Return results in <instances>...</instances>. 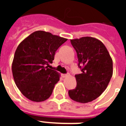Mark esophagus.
<instances>
[{
	"mask_svg": "<svg viewBox=\"0 0 126 126\" xmlns=\"http://www.w3.org/2000/svg\"><path fill=\"white\" fill-rule=\"evenodd\" d=\"M67 76H69V74H62V78H65V77H67Z\"/></svg>",
	"mask_w": 126,
	"mask_h": 126,
	"instance_id": "1",
	"label": "esophagus"
}]
</instances>
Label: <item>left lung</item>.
I'll use <instances>...</instances> for the list:
<instances>
[{
    "mask_svg": "<svg viewBox=\"0 0 126 126\" xmlns=\"http://www.w3.org/2000/svg\"><path fill=\"white\" fill-rule=\"evenodd\" d=\"M77 53L81 74H76L77 85L69 90V96L79 103L97 98L107 87L113 73V62L102 42L94 38L71 40Z\"/></svg>",
    "mask_w": 126,
    "mask_h": 126,
    "instance_id": "1",
    "label": "left lung"
}]
</instances>
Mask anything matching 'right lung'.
Here are the masks:
<instances>
[{
    "mask_svg": "<svg viewBox=\"0 0 126 126\" xmlns=\"http://www.w3.org/2000/svg\"><path fill=\"white\" fill-rule=\"evenodd\" d=\"M67 39L50 33L37 31L17 47L12 71L15 83L24 96L33 102H43L50 96L59 74L48 68L57 49Z\"/></svg>",
    "mask_w": 126,
    "mask_h": 126,
    "instance_id": "add662e5",
    "label": "right lung"
}]
</instances>
